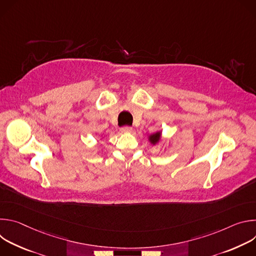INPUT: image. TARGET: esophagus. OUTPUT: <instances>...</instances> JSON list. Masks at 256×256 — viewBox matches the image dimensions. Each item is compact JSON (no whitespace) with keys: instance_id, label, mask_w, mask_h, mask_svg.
I'll return each instance as SVG.
<instances>
[{"instance_id":"34e87169","label":"esophagus","mask_w":256,"mask_h":256,"mask_svg":"<svg viewBox=\"0 0 256 256\" xmlns=\"http://www.w3.org/2000/svg\"><path fill=\"white\" fill-rule=\"evenodd\" d=\"M120 132H124V134H128V132H132V128L130 126H122L120 128Z\"/></svg>"}]
</instances>
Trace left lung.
Returning <instances> with one entry per match:
<instances>
[{"label":"left lung","instance_id":"left-lung-1","mask_svg":"<svg viewBox=\"0 0 256 256\" xmlns=\"http://www.w3.org/2000/svg\"><path fill=\"white\" fill-rule=\"evenodd\" d=\"M160 138H161V132H157L149 136V140L153 144H156L157 142H159Z\"/></svg>","mask_w":256,"mask_h":256}]
</instances>
